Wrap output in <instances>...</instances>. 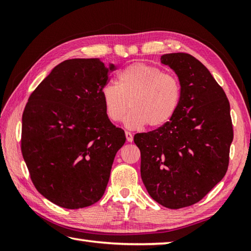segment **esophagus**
<instances>
[{"mask_svg":"<svg viewBox=\"0 0 251 251\" xmlns=\"http://www.w3.org/2000/svg\"><path fill=\"white\" fill-rule=\"evenodd\" d=\"M125 136H126V139L128 142H132V140H134V136H132L131 132L129 131H126L125 132Z\"/></svg>","mask_w":251,"mask_h":251,"instance_id":"obj_1","label":"esophagus"}]
</instances>
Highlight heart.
<instances>
[{"instance_id":"b5f03b06","label":"heart","mask_w":251,"mask_h":251,"mask_svg":"<svg viewBox=\"0 0 251 251\" xmlns=\"http://www.w3.org/2000/svg\"><path fill=\"white\" fill-rule=\"evenodd\" d=\"M181 96L177 76L143 62L123 69L117 75V85L108 84L101 89L104 113L111 122H120L128 108L131 109L124 120L129 129L166 125L177 113Z\"/></svg>"}]
</instances>
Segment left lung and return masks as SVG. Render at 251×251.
Returning <instances> with one entry per match:
<instances>
[{
  "label": "left lung",
  "instance_id": "obj_1",
  "mask_svg": "<svg viewBox=\"0 0 251 251\" xmlns=\"http://www.w3.org/2000/svg\"><path fill=\"white\" fill-rule=\"evenodd\" d=\"M173 69L182 96L177 113L157 129L136 134L141 178L152 199L170 209L200 201L226 174L233 141L225 90L195 57H161Z\"/></svg>",
  "mask_w": 251,
  "mask_h": 251
}]
</instances>
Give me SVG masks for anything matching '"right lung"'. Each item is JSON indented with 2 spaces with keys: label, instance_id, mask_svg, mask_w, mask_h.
<instances>
[{
  "label": "right lung",
  "instance_id": "obj_1",
  "mask_svg": "<svg viewBox=\"0 0 251 251\" xmlns=\"http://www.w3.org/2000/svg\"><path fill=\"white\" fill-rule=\"evenodd\" d=\"M114 69L98 58L63 61L25 104L21 152L35 189L58 206L78 209L97 202L126 141L101 100Z\"/></svg>",
  "mask_w": 251,
  "mask_h": 251
}]
</instances>
